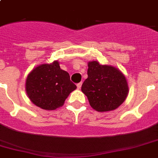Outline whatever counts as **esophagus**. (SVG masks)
Masks as SVG:
<instances>
[{"mask_svg": "<svg viewBox=\"0 0 158 158\" xmlns=\"http://www.w3.org/2000/svg\"><path fill=\"white\" fill-rule=\"evenodd\" d=\"M81 86H82V83H79V84H77V88H78L79 89L81 88Z\"/></svg>", "mask_w": 158, "mask_h": 158, "instance_id": "esophagus-1", "label": "esophagus"}]
</instances>
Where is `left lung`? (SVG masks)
<instances>
[{
	"mask_svg": "<svg viewBox=\"0 0 158 158\" xmlns=\"http://www.w3.org/2000/svg\"><path fill=\"white\" fill-rule=\"evenodd\" d=\"M88 78L81 90L94 110L106 112L115 110L125 101L129 86L125 74L118 68L101 64L98 60L88 62Z\"/></svg>",
	"mask_w": 158,
	"mask_h": 158,
	"instance_id": "8db88e82",
	"label": "left lung"
}]
</instances>
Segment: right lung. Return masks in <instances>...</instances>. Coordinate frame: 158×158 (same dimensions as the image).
I'll use <instances>...</instances> for the list:
<instances>
[{"label":"right lung","instance_id":"right-lung-1","mask_svg":"<svg viewBox=\"0 0 158 158\" xmlns=\"http://www.w3.org/2000/svg\"><path fill=\"white\" fill-rule=\"evenodd\" d=\"M69 74L60 69L58 60L41 64L32 69L25 83L28 98L43 110H56L64 105L69 94L76 89Z\"/></svg>","mask_w":158,"mask_h":158}]
</instances>
